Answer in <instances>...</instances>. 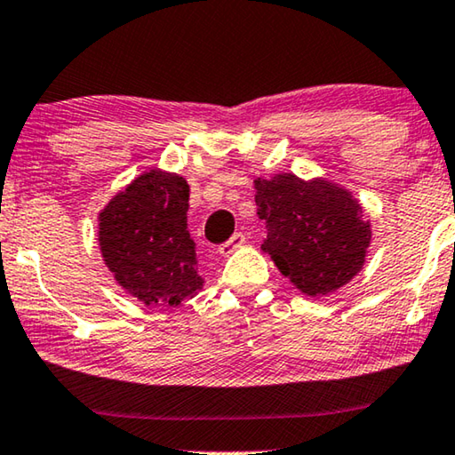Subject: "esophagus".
Returning <instances> with one entry per match:
<instances>
[{"label": "esophagus", "mask_w": 455, "mask_h": 455, "mask_svg": "<svg viewBox=\"0 0 455 455\" xmlns=\"http://www.w3.org/2000/svg\"><path fill=\"white\" fill-rule=\"evenodd\" d=\"M243 243H245V235H243V233H235V235L230 236V239L225 243V245L219 247V253H220L222 257L233 255L235 251L243 245Z\"/></svg>", "instance_id": "34e87169"}]
</instances>
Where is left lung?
Listing matches in <instances>:
<instances>
[{
  "mask_svg": "<svg viewBox=\"0 0 455 455\" xmlns=\"http://www.w3.org/2000/svg\"><path fill=\"white\" fill-rule=\"evenodd\" d=\"M255 204L267 228L261 249L302 294L327 296L363 267L371 228L349 189L277 173L255 180Z\"/></svg>",
  "mask_w": 455,
  "mask_h": 455,
  "instance_id": "8db88e82",
  "label": "left lung"
}]
</instances>
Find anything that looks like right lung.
Instances as JSON below:
<instances>
[{
	"instance_id": "right-lung-1",
	"label": "right lung",
	"mask_w": 455,
	"mask_h": 455,
	"mask_svg": "<svg viewBox=\"0 0 455 455\" xmlns=\"http://www.w3.org/2000/svg\"><path fill=\"white\" fill-rule=\"evenodd\" d=\"M188 202L189 186L181 175L151 169L100 212L101 257L120 286L147 307H175L204 283L188 230Z\"/></svg>"
}]
</instances>
